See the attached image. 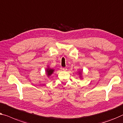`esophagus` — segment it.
Masks as SVG:
<instances>
[{"mask_svg": "<svg viewBox=\"0 0 123 123\" xmlns=\"http://www.w3.org/2000/svg\"><path fill=\"white\" fill-rule=\"evenodd\" d=\"M67 68H66V67H63V68H62V70L63 71H67Z\"/></svg>", "mask_w": 123, "mask_h": 123, "instance_id": "34e87169", "label": "esophagus"}]
</instances>
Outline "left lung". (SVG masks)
Returning a JSON list of instances; mask_svg holds the SVG:
<instances>
[{
  "label": "left lung",
  "instance_id": "obj_1",
  "mask_svg": "<svg viewBox=\"0 0 123 123\" xmlns=\"http://www.w3.org/2000/svg\"><path fill=\"white\" fill-rule=\"evenodd\" d=\"M82 71H79V72H78V74L80 75V78H82Z\"/></svg>",
  "mask_w": 123,
  "mask_h": 123
}]
</instances>
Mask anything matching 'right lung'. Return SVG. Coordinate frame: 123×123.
<instances>
[{"label":"right lung","mask_w":123,"mask_h":123,"mask_svg":"<svg viewBox=\"0 0 123 123\" xmlns=\"http://www.w3.org/2000/svg\"><path fill=\"white\" fill-rule=\"evenodd\" d=\"M54 71H55V69L51 68H50L49 66L47 67V68L46 69V73L47 77H50L51 75L53 73H54Z\"/></svg>","instance_id":"1"}]
</instances>
